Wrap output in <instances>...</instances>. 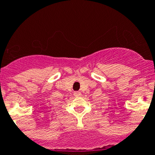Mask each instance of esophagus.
Listing matches in <instances>:
<instances>
[{"instance_id": "34e87169", "label": "esophagus", "mask_w": 155, "mask_h": 155, "mask_svg": "<svg viewBox=\"0 0 155 155\" xmlns=\"http://www.w3.org/2000/svg\"><path fill=\"white\" fill-rule=\"evenodd\" d=\"M74 95L75 97H80L81 95V93L79 92V91H74Z\"/></svg>"}]
</instances>
